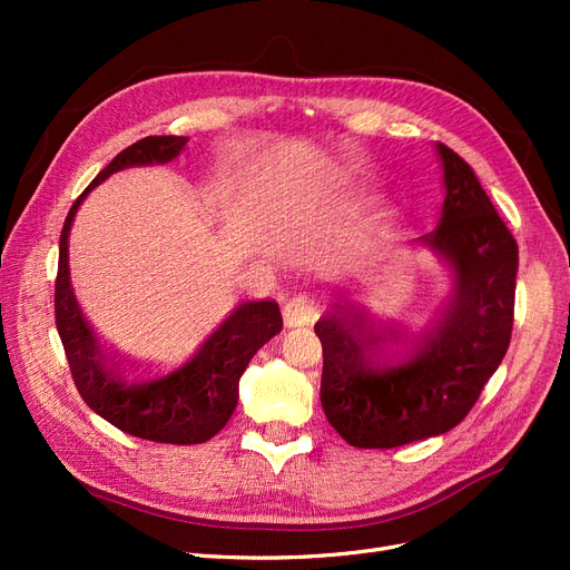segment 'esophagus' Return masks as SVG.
<instances>
[{"label": "esophagus", "instance_id": "1", "mask_svg": "<svg viewBox=\"0 0 570 570\" xmlns=\"http://www.w3.org/2000/svg\"><path fill=\"white\" fill-rule=\"evenodd\" d=\"M283 316H285V325L287 327H302L308 325L316 318V308L314 302L308 299L306 295H295L289 297L287 304L283 306Z\"/></svg>", "mask_w": 570, "mask_h": 570}]
</instances>
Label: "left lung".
Here are the masks:
<instances>
[{
    "instance_id": "obj_1",
    "label": "left lung",
    "mask_w": 570,
    "mask_h": 570,
    "mask_svg": "<svg viewBox=\"0 0 570 570\" xmlns=\"http://www.w3.org/2000/svg\"><path fill=\"white\" fill-rule=\"evenodd\" d=\"M438 154L442 218L421 237L454 271V292L438 318L400 340L335 304L314 325L323 411L361 450H392L459 425L509 350L519 245L473 168L440 142Z\"/></svg>"
}]
</instances>
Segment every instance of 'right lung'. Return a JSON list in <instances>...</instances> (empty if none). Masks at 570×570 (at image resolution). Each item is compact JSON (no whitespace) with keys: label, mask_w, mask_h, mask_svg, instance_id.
Here are the masks:
<instances>
[{"label":"right lung","mask_w":570,"mask_h":570,"mask_svg":"<svg viewBox=\"0 0 570 570\" xmlns=\"http://www.w3.org/2000/svg\"><path fill=\"white\" fill-rule=\"evenodd\" d=\"M185 145L187 137L149 135L120 151L85 187L63 220L55 285L57 331L85 404L128 435L166 444H202L226 428L237 406L239 375L252 356L281 333V308L275 302H243L185 364L161 373H135L105 354L80 312L68 275V233L78 206L101 180L120 168L166 164Z\"/></svg>","instance_id":"1"}]
</instances>
